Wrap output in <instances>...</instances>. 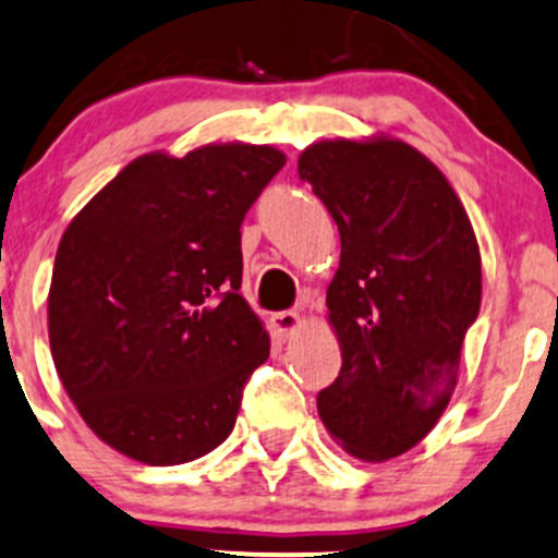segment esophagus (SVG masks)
Listing matches in <instances>:
<instances>
[{"label":"esophagus","mask_w":558,"mask_h":558,"mask_svg":"<svg viewBox=\"0 0 558 558\" xmlns=\"http://www.w3.org/2000/svg\"><path fill=\"white\" fill-rule=\"evenodd\" d=\"M299 326H302V318H299L294 310H283V313L272 315V328L278 331V337L291 339L299 331Z\"/></svg>","instance_id":"34e87169"}]
</instances>
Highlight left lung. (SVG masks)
<instances>
[{
    "instance_id": "left-lung-1",
    "label": "left lung",
    "mask_w": 558,
    "mask_h": 558,
    "mask_svg": "<svg viewBox=\"0 0 558 558\" xmlns=\"http://www.w3.org/2000/svg\"><path fill=\"white\" fill-rule=\"evenodd\" d=\"M299 179L342 238L326 291L342 368L318 414L357 460H390L433 430L454 392L481 307L476 234L447 175L403 141H320L299 157Z\"/></svg>"
}]
</instances>
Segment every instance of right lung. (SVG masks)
Masks as SVG:
<instances>
[{"label":"right lung","instance_id":"right-lung-1","mask_svg":"<svg viewBox=\"0 0 558 558\" xmlns=\"http://www.w3.org/2000/svg\"><path fill=\"white\" fill-rule=\"evenodd\" d=\"M286 166L272 146L138 157L63 232L47 296L56 372L82 420L146 465L232 433L269 337L240 296V225Z\"/></svg>","mask_w":558,"mask_h":558}]
</instances>
